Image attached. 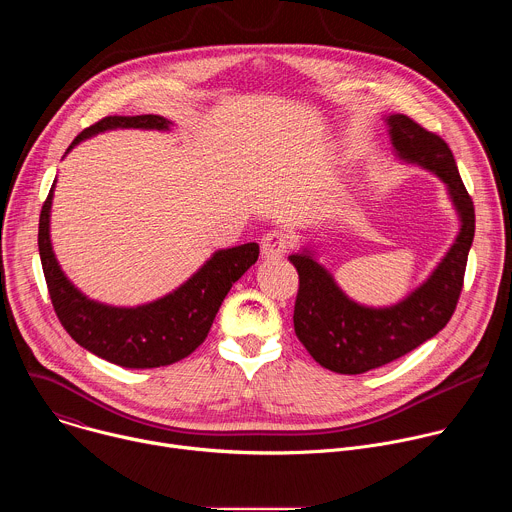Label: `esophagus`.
Wrapping results in <instances>:
<instances>
[{
	"label": "esophagus",
	"instance_id": "esophagus-1",
	"mask_svg": "<svg viewBox=\"0 0 512 512\" xmlns=\"http://www.w3.org/2000/svg\"><path fill=\"white\" fill-rule=\"evenodd\" d=\"M289 249V237L283 231H269L261 239V255L265 259H279Z\"/></svg>",
	"mask_w": 512,
	"mask_h": 512
}]
</instances>
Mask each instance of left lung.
<instances>
[{
    "instance_id": "1",
    "label": "left lung",
    "mask_w": 512,
    "mask_h": 512,
    "mask_svg": "<svg viewBox=\"0 0 512 512\" xmlns=\"http://www.w3.org/2000/svg\"><path fill=\"white\" fill-rule=\"evenodd\" d=\"M387 123L399 158L419 164L446 182L462 229L429 279L391 308H367L348 300L308 251L289 255L300 277L294 308L296 336L316 362L340 375L379 369L440 332L456 312L474 241V202L450 145L407 115H391Z\"/></svg>"
}]
</instances>
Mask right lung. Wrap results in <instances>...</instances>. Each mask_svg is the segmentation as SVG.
I'll list each match as a JSON object with an SVG mask.
<instances>
[{"label":"right lung","instance_id":"add662e5","mask_svg":"<svg viewBox=\"0 0 512 512\" xmlns=\"http://www.w3.org/2000/svg\"><path fill=\"white\" fill-rule=\"evenodd\" d=\"M160 115H109L83 129L68 150L99 131L115 127L168 129ZM54 184L42 204L38 249L52 308L64 330L89 352L125 369H156L192 354L208 336L212 320L233 283L257 261L259 245L247 243L216 251L174 294L137 308H111L87 300L72 285L50 245Z\"/></svg>","mask_w":512,"mask_h":512}]
</instances>
